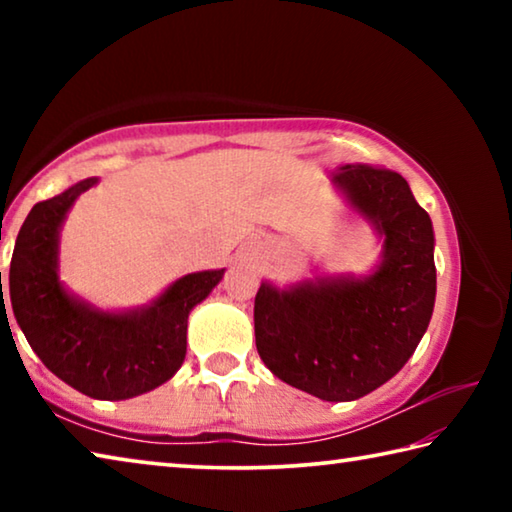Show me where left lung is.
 <instances>
[{"label": "left lung", "instance_id": "obj_1", "mask_svg": "<svg viewBox=\"0 0 512 512\" xmlns=\"http://www.w3.org/2000/svg\"><path fill=\"white\" fill-rule=\"evenodd\" d=\"M384 237L368 277L262 282L255 343L277 379L325 402H350L395 377L427 332L436 300L433 228L400 173L345 164L332 176Z\"/></svg>", "mask_w": 512, "mask_h": 512}]
</instances>
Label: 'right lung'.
<instances>
[{
	"mask_svg": "<svg viewBox=\"0 0 512 512\" xmlns=\"http://www.w3.org/2000/svg\"><path fill=\"white\" fill-rule=\"evenodd\" d=\"M92 185L97 178H85L33 205L15 241L8 289L17 325L56 377L94 400H128L183 366L189 311L210 296L223 268L180 277L149 307L121 314L67 293L58 280V232L69 207Z\"/></svg>",
	"mask_w": 512,
	"mask_h": 512,
	"instance_id": "add662e5",
	"label": "right lung"
}]
</instances>
